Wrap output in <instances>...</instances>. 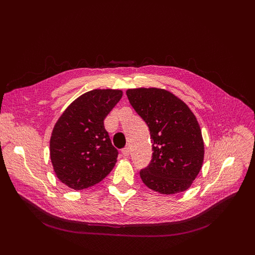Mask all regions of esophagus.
Instances as JSON below:
<instances>
[{
    "label": "esophagus",
    "instance_id": "1",
    "mask_svg": "<svg viewBox=\"0 0 255 255\" xmlns=\"http://www.w3.org/2000/svg\"><path fill=\"white\" fill-rule=\"evenodd\" d=\"M122 154H123V156H125V157H128L129 155V148H128V146H127V148H125V149H122Z\"/></svg>",
    "mask_w": 255,
    "mask_h": 255
}]
</instances>
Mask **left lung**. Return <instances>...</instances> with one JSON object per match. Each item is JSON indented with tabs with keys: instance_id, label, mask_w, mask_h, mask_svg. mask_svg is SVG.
Instances as JSON below:
<instances>
[{
	"instance_id": "1",
	"label": "left lung",
	"mask_w": 255,
	"mask_h": 255,
	"mask_svg": "<svg viewBox=\"0 0 255 255\" xmlns=\"http://www.w3.org/2000/svg\"><path fill=\"white\" fill-rule=\"evenodd\" d=\"M127 96L148 126L153 143L151 163L140 170L142 182L163 195L188 189L204 158V142L196 116L181 99L165 89H128Z\"/></svg>"
}]
</instances>
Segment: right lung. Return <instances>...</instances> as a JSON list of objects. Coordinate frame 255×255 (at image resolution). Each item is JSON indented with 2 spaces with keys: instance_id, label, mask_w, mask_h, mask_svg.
<instances>
[{
  "instance_id": "1",
  "label": "right lung",
  "mask_w": 255,
  "mask_h": 255,
  "mask_svg": "<svg viewBox=\"0 0 255 255\" xmlns=\"http://www.w3.org/2000/svg\"><path fill=\"white\" fill-rule=\"evenodd\" d=\"M118 89H95L69 105L54 126L50 157L61 183L75 190L94 186L117 163L104 119L120 99Z\"/></svg>"
}]
</instances>
